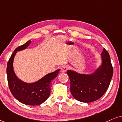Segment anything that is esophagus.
<instances>
[{"label":"esophagus","instance_id":"esophagus-1","mask_svg":"<svg viewBox=\"0 0 122 122\" xmlns=\"http://www.w3.org/2000/svg\"><path fill=\"white\" fill-rule=\"evenodd\" d=\"M68 70V67L66 66H62L61 68V72L62 73H65Z\"/></svg>","mask_w":122,"mask_h":122}]
</instances>
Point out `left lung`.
Instances as JSON below:
<instances>
[{
	"instance_id": "obj_1",
	"label": "left lung",
	"mask_w": 122,
	"mask_h": 122,
	"mask_svg": "<svg viewBox=\"0 0 122 122\" xmlns=\"http://www.w3.org/2000/svg\"><path fill=\"white\" fill-rule=\"evenodd\" d=\"M101 64L89 74L68 70L71 92L77 100L90 103L100 99L106 93L113 75L110 56L105 49L100 56Z\"/></svg>"
}]
</instances>
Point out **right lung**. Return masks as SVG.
<instances>
[{
	"label": "right lung",
	"instance_id": "1",
	"mask_svg": "<svg viewBox=\"0 0 122 122\" xmlns=\"http://www.w3.org/2000/svg\"><path fill=\"white\" fill-rule=\"evenodd\" d=\"M31 42V40H29L15 49L8 61L7 75L10 89L14 97L24 104L38 106L45 102L49 97L51 82L59 73L60 69L47 74L34 82H25L19 79L14 70V58L17 51L26 49Z\"/></svg>",
	"mask_w": 122,
	"mask_h": 122
}]
</instances>
